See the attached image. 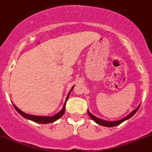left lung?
<instances>
[{
  "instance_id": "left-lung-1",
  "label": "left lung",
  "mask_w": 152,
  "mask_h": 152,
  "mask_svg": "<svg viewBox=\"0 0 152 152\" xmlns=\"http://www.w3.org/2000/svg\"><path fill=\"white\" fill-rule=\"evenodd\" d=\"M140 107V105H138V107H137L136 108H135V110H133V111H132V112L130 113V114H129L127 115V116H125L124 118H123V119H120V120H117V121H111V122H109V121H106V120H103V119H100V118L97 117V116H94V115H92L91 114L90 112H89V110H87V113H88L89 116H90L91 119H92V120L94 121V122H95L97 123V124H100V125H102V126H104V127H115V126H117L119 125V124H120L121 123H122L123 122H124V121L127 120V119H129L130 118L132 117V116H133L134 114H135V113L137 112V111L138 110V108H139Z\"/></svg>"
}]
</instances>
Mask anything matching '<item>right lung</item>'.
Returning <instances> with one entry per match:
<instances>
[{"mask_svg": "<svg viewBox=\"0 0 152 152\" xmlns=\"http://www.w3.org/2000/svg\"><path fill=\"white\" fill-rule=\"evenodd\" d=\"M74 86L75 85H73V87H71V90H70V92H68V95H67L66 99H65V103H64L63 108H62V109L60 110V111H59L58 113H57V114H55V115H53V116H36V115L28 114H26V113H25V112H23V111H22L20 109H19V108H17V107L16 106V105H14V103H13V105H14V108H15V109L17 110V112H18L19 114L21 115V116H23L24 118H25V119H29V120L33 121V122L40 123V124H49V123H52V122H55V121H57V119H60V118L61 117V116L64 114V113H65V104H66L67 100H68V97H69L70 94H71V91L73 90V87H74Z\"/></svg>", "mask_w": 152, "mask_h": 152, "instance_id": "right-lung-1", "label": "right lung"}]
</instances>
